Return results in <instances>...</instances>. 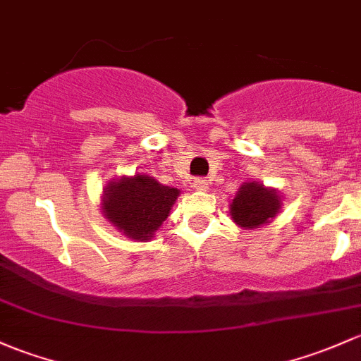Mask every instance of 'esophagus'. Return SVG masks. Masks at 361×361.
<instances>
[{"label": "esophagus", "instance_id": "obj_1", "mask_svg": "<svg viewBox=\"0 0 361 361\" xmlns=\"http://www.w3.org/2000/svg\"><path fill=\"white\" fill-rule=\"evenodd\" d=\"M193 188L199 192H207V188H209V181H207L206 178H195V180H193Z\"/></svg>", "mask_w": 361, "mask_h": 361}]
</instances>
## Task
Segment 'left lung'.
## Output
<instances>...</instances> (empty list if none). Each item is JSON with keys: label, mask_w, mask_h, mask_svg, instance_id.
Returning a JSON list of instances; mask_svg holds the SVG:
<instances>
[{"label": "left lung", "mask_w": 361, "mask_h": 361, "mask_svg": "<svg viewBox=\"0 0 361 361\" xmlns=\"http://www.w3.org/2000/svg\"><path fill=\"white\" fill-rule=\"evenodd\" d=\"M282 209V195L279 190L264 187L259 181H245L238 187L230 204L231 219L244 230L261 228L275 219Z\"/></svg>", "instance_id": "8db88e82"}]
</instances>
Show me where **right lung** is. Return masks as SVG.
I'll use <instances>...</instances> for the list:
<instances>
[{
    "label": "right lung",
    "mask_w": 361,
    "mask_h": 361,
    "mask_svg": "<svg viewBox=\"0 0 361 361\" xmlns=\"http://www.w3.org/2000/svg\"><path fill=\"white\" fill-rule=\"evenodd\" d=\"M178 197V188L166 187L149 174H124L104 187L102 214L124 237L147 242L168 219Z\"/></svg>",
    "instance_id": "add662e5"
}]
</instances>
